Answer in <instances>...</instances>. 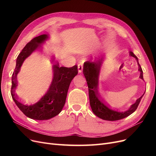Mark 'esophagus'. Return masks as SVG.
<instances>
[{
	"mask_svg": "<svg viewBox=\"0 0 156 156\" xmlns=\"http://www.w3.org/2000/svg\"><path fill=\"white\" fill-rule=\"evenodd\" d=\"M83 66L82 64H78V72L79 73H81L83 72Z\"/></svg>",
	"mask_w": 156,
	"mask_h": 156,
	"instance_id": "1",
	"label": "esophagus"
}]
</instances>
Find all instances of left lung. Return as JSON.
Returning <instances> with one entry per match:
<instances>
[{"instance_id":"left-lung-1","label":"left lung","mask_w":156,"mask_h":156,"mask_svg":"<svg viewBox=\"0 0 156 156\" xmlns=\"http://www.w3.org/2000/svg\"><path fill=\"white\" fill-rule=\"evenodd\" d=\"M129 55L135 58L136 61H137L139 71L140 73L139 77L143 80V72L139 63L137 57L131 51L129 52ZM103 62H104V59L101 58V59H99L96 61H93V62L89 60L87 61L83 65V72L86 78L88 87L90 105L92 112L94 113V115L100 118V119L108 121L119 120L129 116L135 111L145 92L143 94V96L138 98L127 111H118L108 107L101 100L98 92L99 76H100L101 68Z\"/></svg>"}]
</instances>
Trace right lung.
<instances>
[{"label":"right lung","instance_id":"right-lung-1","mask_svg":"<svg viewBox=\"0 0 156 156\" xmlns=\"http://www.w3.org/2000/svg\"><path fill=\"white\" fill-rule=\"evenodd\" d=\"M49 38V35L42 34L33 38L25 45L17 56L16 68L12 77L11 94L14 102L25 115L37 120H49L59 114L65 104L69 84L78 73L76 65L72 68L60 67L58 62L54 58L52 60L53 77L46 93L34 104H25L18 100L15 90L17 86V75L20 72L21 66L33 52L42 51V45Z\"/></svg>","mask_w":156,"mask_h":156}]
</instances>
